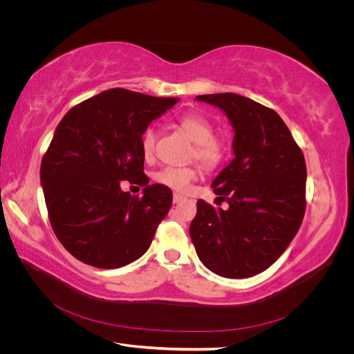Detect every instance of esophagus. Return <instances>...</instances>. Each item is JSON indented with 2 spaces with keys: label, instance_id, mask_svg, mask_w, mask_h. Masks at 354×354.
Here are the masks:
<instances>
[{
  "label": "esophagus",
  "instance_id": "obj_1",
  "mask_svg": "<svg viewBox=\"0 0 354 354\" xmlns=\"http://www.w3.org/2000/svg\"><path fill=\"white\" fill-rule=\"evenodd\" d=\"M185 199V196H181V195H178V194H174V196H173V202L174 203H178V202H181Z\"/></svg>",
  "mask_w": 354,
  "mask_h": 354
}]
</instances>
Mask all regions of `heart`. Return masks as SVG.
<instances>
[{"instance_id":"obj_1","label":"heart","mask_w":354,"mask_h":354,"mask_svg":"<svg viewBox=\"0 0 354 354\" xmlns=\"http://www.w3.org/2000/svg\"><path fill=\"white\" fill-rule=\"evenodd\" d=\"M178 125L195 143L194 156L203 168L217 167L226 155L224 145L216 138V130L212 124L199 115H186L178 120ZM156 131L153 127H147L140 137L142 153L146 159H151L155 153ZM196 178V171L190 167H165L158 171L155 180L159 185L176 192H185L189 185Z\"/></svg>"}]
</instances>
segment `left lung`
<instances>
[{
  "instance_id": "1",
  "label": "left lung",
  "mask_w": 354,
  "mask_h": 354,
  "mask_svg": "<svg viewBox=\"0 0 354 354\" xmlns=\"http://www.w3.org/2000/svg\"><path fill=\"white\" fill-rule=\"evenodd\" d=\"M217 106L233 127L234 158L211 187L227 209L196 202L190 238L202 264L223 277L245 279L279 259L306 211V160L282 118L234 93L196 95Z\"/></svg>"
}]
</instances>
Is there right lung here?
<instances>
[{
	"instance_id": "1",
	"label": "right lung",
	"mask_w": 354,
	"mask_h": 354,
	"mask_svg": "<svg viewBox=\"0 0 354 354\" xmlns=\"http://www.w3.org/2000/svg\"><path fill=\"white\" fill-rule=\"evenodd\" d=\"M178 102L124 88L103 91L63 116L41 162L51 227L80 261L118 269L149 250L173 192L147 185L140 137ZM145 185L142 198L120 189Z\"/></svg>"
}]
</instances>
